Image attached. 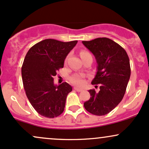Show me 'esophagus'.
Here are the masks:
<instances>
[{
  "instance_id": "1",
  "label": "esophagus",
  "mask_w": 149,
  "mask_h": 149,
  "mask_svg": "<svg viewBox=\"0 0 149 149\" xmlns=\"http://www.w3.org/2000/svg\"><path fill=\"white\" fill-rule=\"evenodd\" d=\"M74 89L75 90H76L77 92H82L83 91V90H82V89H80V88H76V87H74Z\"/></svg>"
}]
</instances>
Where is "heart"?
Segmentation results:
<instances>
[{
	"label": "heart",
	"mask_w": 149,
	"mask_h": 149,
	"mask_svg": "<svg viewBox=\"0 0 149 149\" xmlns=\"http://www.w3.org/2000/svg\"><path fill=\"white\" fill-rule=\"evenodd\" d=\"M80 57H84V56H86V55H88V54H90V53L86 52V51L83 50L80 52ZM70 80H71V82L73 83V84L78 85V86H80V87L83 86L85 83L84 76H82V75H80V74L73 75V76H72L71 78H70Z\"/></svg>",
	"instance_id": "obj_1"
}]
</instances>
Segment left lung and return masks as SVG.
Here are the masks:
<instances>
[{"label":"left lung","mask_w":149,"mask_h":149,"mask_svg":"<svg viewBox=\"0 0 149 149\" xmlns=\"http://www.w3.org/2000/svg\"><path fill=\"white\" fill-rule=\"evenodd\" d=\"M82 42L95 55L97 63L92 84L100 85L99 92L89 90L91 97L84 107L94 115H106L117 107L125 93L131 74L129 57L120 45L107 38Z\"/></svg>","instance_id":"1"}]
</instances>
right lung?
<instances>
[{
	"mask_svg": "<svg viewBox=\"0 0 149 149\" xmlns=\"http://www.w3.org/2000/svg\"><path fill=\"white\" fill-rule=\"evenodd\" d=\"M78 41L45 39L31 47L22 67L26 95L40 115L53 118L64 110L66 97L72 91L69 83L54 84V77L64 67V60Z\"/></svg>",
	"mask_w": 149,
	"mask_h": 149,
	"instance_id": "right-lung-1",
	"label": "right lung"
}]
</instances>
